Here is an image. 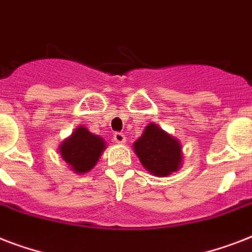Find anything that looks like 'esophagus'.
I'll return each instance as SVG.
<instances>
[{
	"label": "esophagus",
	"instance_id": "1",
	"mask_svg": "<svg viewBox=\"0 0 252 252\" xmlns=\"http://www.w3.org/2000/svg\"><path fill=\"white\" fill-rule=\"evenodd\" d=\"M114 140L115 142H118V144H126V137L124 136V133H122V132H116V133H114Z\"/></svg>",
	"mask_w": 252,
	"mask_h": 252
}]
</instances>
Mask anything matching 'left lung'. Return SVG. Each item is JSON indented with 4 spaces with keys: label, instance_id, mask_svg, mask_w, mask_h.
I'll return each mask as SVG.
<instances>
[{
    "label": "left lung",
    "instance_id": "1",
    "mask_svg": "<svg viewBox=\"0 0 252 252\" xmlns=\"http://www.w3.org/2000/svg\"><path fill=\"white\" fill-rule=\"evenodd\" d=\"M133 148L142 166L156 176H167L182 166L180 142L154 123L145 126Z\"/></svg>",
    "mask_w": 252,
    "mask_h": 252
}]
</instances>
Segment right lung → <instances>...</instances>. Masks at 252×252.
<instances>
[{
    "mask_svg": "<svg viewBox=\"0 0 252 252\" xmlns=\"http://www.w3.org/2000/svg\"><path fill=\"white\" fill-rule=\"evenodd\" d=\"M106 149V142L102 137L89 132L85 126H78L70 137L61 142L59 152L73 171L85 174L90 171L98 162L100 154Z\"/></svg>",
    "mask_w": 252,
    "mask_h": 252,
    "instance_id": "add662e5",
    "label": "right lung"
}]
</instances>
